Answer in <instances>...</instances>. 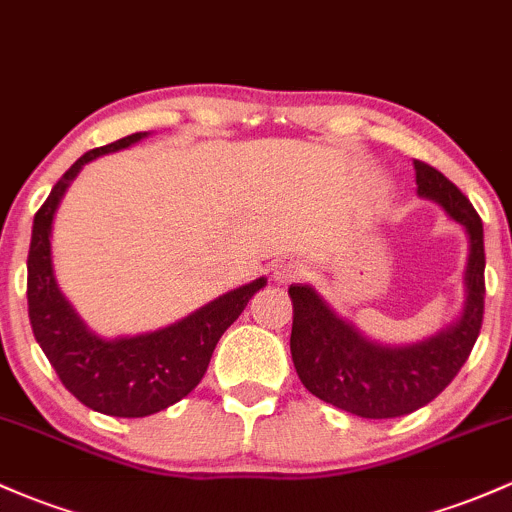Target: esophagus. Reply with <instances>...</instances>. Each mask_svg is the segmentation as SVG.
Segmentation results:
<instances>
[{
    "label": "esophagus",
    "mask_w": 512,
    "mask_h": 512,
    "mask_svg": "<svg viewBox=\"0 0 512 512\" xmlns=\"http://www.w3.org/2000/svg\"><path fill=\"white\" fill-rule=\"evenodd\" d=\"M305 266L298 261H288V263H280V266L273 271V278L278 280V283H295V280H300L305 276Z\"/></svg>",
    "instance_id": "obj_1"
}]
</instances>
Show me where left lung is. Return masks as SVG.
Returning <instances> with one entry per match:
<instances>
[{"label": "left lung", "instance_id": "obj_1", "mask_svg": "<svg viewBox=\"0 0 512 512\" xmlns=\"http://www.w3.org/2000/svg\"><path fill=\"white\" fill-rule=\"evenodd\" d=\"M415 183L417 195L442 205L469 234L466 302L459 322L425 342L388 346L371 342L354 324L334 315L310 285L288 288L293 300L290 354L302 386L324 403L368 420L403 417L432 403L466 364L483 322L486 251L481 217L469 197L437 168L415 161Z\"/></svg>", "mask_w": 512, "mask_h": 512}]
</instances>
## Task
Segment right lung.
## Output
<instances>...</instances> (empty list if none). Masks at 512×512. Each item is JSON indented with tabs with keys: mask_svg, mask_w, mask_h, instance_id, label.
<instances>
[{
	"mask_svg": "<svg viewBox=\"0 0 512 512\" xmlns=\"http://www.w3.org/2000/svg\"><path fill=\"white\" fill-rule=\"evenodd\" d=\"M148 136L146 131L124 136L114 144L92 148L80 156L34 217L29 249V320L36 342L56 368L60 383L90 410L112 417H146L183 400L205 376L219 337L244 312L266 278L241 285L232 293L212 300L185 320L136 337L102 339L87 329L53 273L51 229L53 217L82 166L104 153L119 151Z\"/></svg>",
	"mask_w": 512,
	"mask_h": 512,
	"instance_id": "add662e5",
	"label": "right lung"
}]
</instances>
